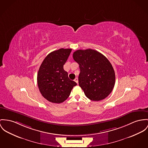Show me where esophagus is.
Returning <instances> with one entry per match:
<instances>
[{
  "label": "esophagus",
  "mask_w": 148,
  "mask_h": 148,
  "mask_svg": "<svg viewBox=\"0 0 148 148\" xmlns=\"http://www.w3.org/2000/svg\"><path fill=\"white\" fill-rule=\"evenodd\" d=\"M74 81H75L77 84H78V78H75Z\"/></svg>",
  "instance_id": "1"
}]
</instances>
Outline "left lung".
<instances>
[{
  "label": "left lung",
  "instance_id": "obj_1",
  "mask_svg": "<svg viewBox=\"0 0 148 148\" xmlns=\"http://www.w3.org/2000/svg\"><path fill=\"white\" fill-rule=\"evenodd\" d=\"M73 57L79 65V85L86 97L98 101L108 96L113 90L115 75L108 58L92 49L77 50Z\"/></svg>",
  "mask_w": 148,
  "mask_h": 148
}]
</instances>
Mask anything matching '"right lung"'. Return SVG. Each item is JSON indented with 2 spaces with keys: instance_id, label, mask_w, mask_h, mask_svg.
<instances>
[{
  "instance_id": "add662e5",
  "label": "right lung",
  "mask_w": 148,
  "mask_h": 148,
  "mask_svg": "<svg viewBox=\"0 0 148 148\" xmlns=\"http://www.w3.org/2000/svg\"><path fill=\"white\" fill-rule=\"evenodd\" d=\"M71 49L61 48L49 53L42 62L37 75V82L42 95L49 102L60 103L65 101L77 84L69 79L64 70Z\"/></svg>"
}]
</instances>
